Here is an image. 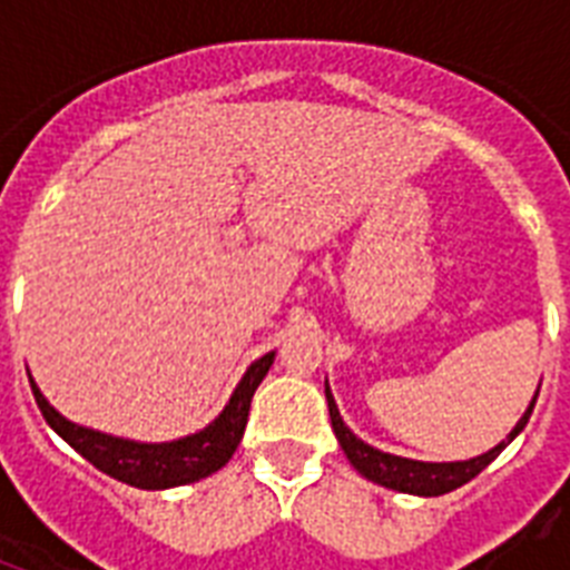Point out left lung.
Here are the masks:
<instances>
[{
  "mask_svg": "<svg viewBox=\"0 0 570 570\" xmlns=\"http://www.w3.org/2000/svg\"><path fill=\"white\" fill-rule=\"evenodd\" d=\"M325 399H328V411H331V425H334V434H337L340 446L346 452V459L352 461V468L366 476L375 485L393 488V491H402V494H416V497H441L450 494L455 488H461L464 482H470L473 476H479L482 470L491 464V461L500 455V452L509 446V443L523 432V425L530 423L532 407H535V399L539 393L532 396L530 407H527V414L518 420L509 438L503 443H497L494 450L482 452L476 459L470 461H414V459H402V455H390V452H381L370 443H364L357 434H352L346 423H343V416L337 411V402L331 396V390L325 387Z\"/></svg>",
  "mask_w": 570,
  "mask_h": 570,
  "instance_id": "obj_1",
  "label": "left lung"
}]
</instances>
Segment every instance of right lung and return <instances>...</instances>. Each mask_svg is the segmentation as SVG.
Masks as SVG:
<instances>
[{
  "label": "right lung",
  "instance_id": "1",
  "mask_svg": "<svg viewBox=\"0 0 570 570\" xmlns=\"http://www.w3.org/2000/svg\"><path fill=\"white\" fill-rule=\"evenodd\" d=\"M275 364V352H268L259 361L248 366V373L233 390L230 402L224 411L215 416L213 423L200 429V432L180 438V441L168 443H138L124 441V438H111V434L94 432L85 425H76L58 414L56 407L49 405L38 384L31 381V393L38 402L40 414L70 446H73L82 459H88L97 470L109 473L118 482H127L132 488H145V491H163V488L189 485L197 479H206L215 470H222L230 455L239 446L245 423H248L250 399L259 381L266 379L268 366Z\"/></svg>",
  "mask_w": 570,
  "mask_h": 570
}]
</instances>
